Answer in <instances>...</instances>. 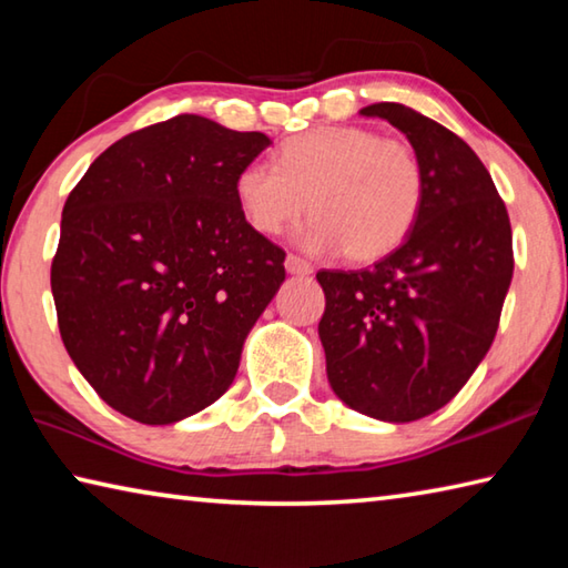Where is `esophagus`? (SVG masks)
Wrapping results in <instances>:
<instances>
[{
  "mask_svg": "<svg viewBox=\"0 0 568 568\" xmlns=\"http://www.w3.org/2000/svg\"><path fill=\"white\" fill-rule=\"evenodd\" d=\"M285 271L291 275H311L313 265L303 261V257H297V255H287L285 257Z\"/></svg>",
  "mask_w": 568,
  "mask_h": 568,
  "instance_id": "obj_1",
  "label": "esophagus"
}]
</instances>
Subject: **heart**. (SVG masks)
Masks as SVG:
<instances>
[{"label": "heart", "instance_id": "1", "mask_svg": "<svg viewBox=\"0 0 568 568\" xmlns=\"http://www.w3.org/2000/svg\"><path fill=\"white\" fill-rule=\"evenodd\" d=\"M423 197L416 150L365 128L295 134L277 150V168L250 162L235 178L237 207L257 233H283L311 210L301 245L311 253L343 247L355 263L390 255L416 225Z\"/></svg>", "mask_w": 568, "mask_h": 568}]
</instances>
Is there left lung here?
Segmentation results:
<instances>
[{
    "label": "left lung",
    "mask_w": 568,
    "mask_h": 568,
    "mask_svg": "<svg viewBox=\"0 0 568 568\" xmlns=\"http://www.w3.org/2000/svg\"><path fill=\"white\" fill-rule=\"evenodd\" d=\"M406 134L423 165L416 225L376 265L321 271L318 335L335 396L408 423L444 408L486 358L514 275L511 223L484 162L444 124L396 102L361 110Z\"/></svg>",
    "instance_id": "obj_1"
}]
</instances>
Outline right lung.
Listing matches in <instances>:
<instances>
[{
  "label": "right lung",
  "instance_id": "1",
  "mask_svg": "<svg viewBox=\"0 0 568 568\" xmlns=\"http://www.w3.org/2000/svg\"><path fill=\"white\" fill-rule=\"evenodd\" d=\"M271 145L200 114L114 142L67 197L52 295L98 396L138 423L195 416L233 386L285 253L247 225L235 178Z\"/></svg>",
  "mask_w": 568,
  "mask_h": 568
}]
</instances>
